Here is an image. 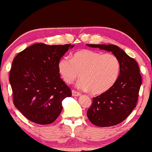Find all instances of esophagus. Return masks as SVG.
<instances>
[{
  "label": "esophagus",
  "instance_id": "34e87169",
  "mask_svg": "<svg viewBox=\"0 0 152 152\" xmlns=\"http://www.w3.org/2000/svg\"><path fill=\"white\" fill-rule=\"evenodd\" d=\"M80 93L76 91L75 90H72V95L74 97H77L79 95H80Z\"/></svg>",
  "mask_w": 152,
  "mask_h": 152
}]
</instances>
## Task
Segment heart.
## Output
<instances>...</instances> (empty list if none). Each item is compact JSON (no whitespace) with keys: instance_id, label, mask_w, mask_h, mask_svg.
Wrapping results in <instances>:
<instances>
[{"instance_id":"b5f03b06","label":"heart","mask_w":152,"mask_h":152,"mask_svg":"<svg viewBox=\"0 0 152 152\" xmlns=\"http://www.w3.org/2000/svg\"><path fill=\"white\" fill-rule=\"evenodd\" d=\"M120 62L111 53L101 54L95 50L83 49L76 52L72 58H61L58 63V73L63 81L71 84L79 77L78 88L90 90L91 94H103L112 87L120 72Z\"/></svg>"}]
</instances>
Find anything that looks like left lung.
<instances>
[{"label": "left lung", "instance_id": "8db88e82", "mask_svg": "<svg viewBox=\"0 0 152 152\" xmlns=\"http://www.w3.org/2000/svg\"><path fill=\"white\" fill-rule=\"evenodd\" d=\"M111 52L120 62V72L115 84L103 94L93 98L87 118L98 127H111L124 121L136 106L142 76L134 58L114 45L87 44Z\"/></svg>", "mask_w": 152, "mask_h": 152}]
</instances>
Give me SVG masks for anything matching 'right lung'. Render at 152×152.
Instances as JSON below:
<instances>
[{
    "mask_svg": "<svg viewBox=\"0 0 152 152\" xmlns=\"http://www.w3.org/2000/svg\"><path fill=\"white\" fill-rule=\"evenodd\" d=\"M73 47L36 43L14 58L9 75L13 103L28 120L47 125L60 115L63 100L72 93L61 79L58 63Z\"/></svg>",
    "mask_w": 152,
    "mask_h": 152,
    "instance_id": "right-lung-1",
    "label": "right lung"
}]
</instances>
